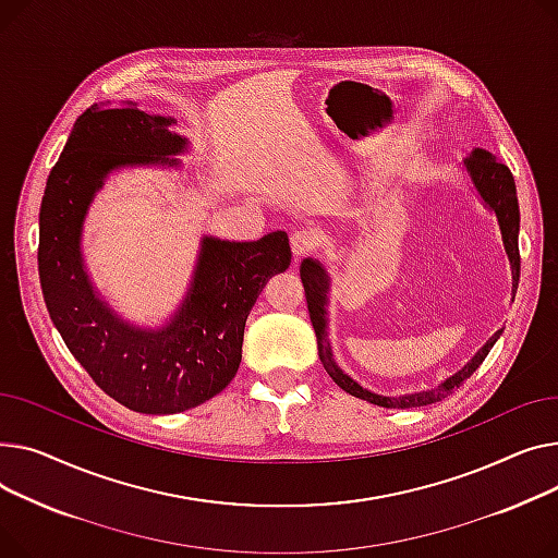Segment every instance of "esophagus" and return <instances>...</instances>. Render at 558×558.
I'll use <instances>...</instances> for the list:
<instances>
[{
	"label": "esophagus",
	"mask_w": 558,
	"mask_h": 558,
	"mask_svg": "<svg viewBox=\"0 0 558 558\" xmlns=\"http://www.w3.org/2000/svg\"><path fill=\"white\" fill-rule=\"evenodd\" d=\"M317 247V236L308 229H298V232L290 234V250L294 254V258H302L306 254H311Z\"/></svg>",
	"instance_id": "1"
}]
</instances>
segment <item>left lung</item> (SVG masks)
Returning a JSON list of instances; mask_svg holds the SVG:
<instances>
[{"label":"left lung","mask_w":558,"mask_h":558,"mask_svg":"<svg viewBox=\"0 0 558 558\" xmlns=\"http://www.w3.org/2000/svg\"><path fill=\"white\" fill-rule=\"evenodd\" d=\"M466 173L471 175V182L475 186V191L480 193V198L484 201V205L496 214L500 232H502V243H505V252L509 256V266H511V298H515V288H518V279H520V252H518V229H520V209H518V195H515V182L511 171L505 167L502 161L496 159V155H490L488 150L475 148L466 159H464ZM302 283L306 290V304H308V313H311V324L317 336V351H319V360L338 387H342L347 395L363 399L367 403L380 405V408H397V410H405V408H421V405H433L437 401L448 399L452 391L464 385L466 378L473 376V372L484 363V357L488 355L490 347L496 344V340L500 338L502 329L490 338L469 363L452 374L450 378H446L444 383H439L433 389H423V391H412V395H403V397H383V395H374V391L365 389L363 385H357L351 376H347L333 357V349L329 342V331H326V304H329V275L322 268L319 260L315 258H304L302 260Z\"/></svg>","instance_id":"8db88e82"}]
</instances>
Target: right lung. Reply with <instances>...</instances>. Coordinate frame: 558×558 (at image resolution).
Wrapping results in <instances>:
<instances>
[{
	"mask_svg": "<svg viewBox=\"0 0 558 558\" xmlns=\"http://www.w3.org/2000/svg\"><path fill=\"white\" fill-rule=\"evenodd\" d=\"M175 119L133 104L85 110L49 173L40 205L38 272L58 333L92 380L128 410L175 414L232 383L245 319L270 277L290 266L286 232L234 243L205 236L191 288L161 329L123 322L98 298L81 254L87 209L106 178L123 167H175L186 140Z\"/></svg>",
	"mask_w": 558,
	"mask_h": 558,
	"instance_id": "add662e5",
	"label": "right lung"
}]
</instances>
